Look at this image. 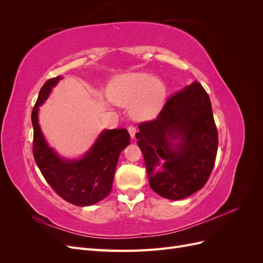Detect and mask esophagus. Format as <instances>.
<instances>
[{
    "mask_svg": "<svg viewBox=\"0 0 263 263\" xmlns=\"http://www.w3.org/2000/svg\"><path fill=\"white\" fill-rule=\"evenodd\" d=\"M128 133H129L132 138H135V135H136V133H137L136 127H135V126H129L128 127Z\"/></svg>",
    "mask_w": 263,
    "mask_h": 263,
    "instance_id": "34e87169",
    "label": "esophagus"
}]
</instances>
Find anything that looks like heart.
<instances>
[{"label": "heart", "mask_w": 263, "mask_h": 263, "mask_svg": "<svg viewBox=\"0 0 263 263\" xmlns=\"http://www.w3.org/2000/svg\"><path fill=\"white\" fill-rule=\"evenodd\" d=\"M161 79L146 72H129L115 77L107 86V97L117 105H128L130 115L144 121L155 117L165 100Z\"/></svg>", "instance_id": "1"}]
</instances>
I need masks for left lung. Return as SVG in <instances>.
<instances>
[{
	"label": "left lung",
	"instance_id": "left-lung-1",
	"mask_svg": "<svg viewBox=\"0 0 263 263\" xmlns=\"http://www.w3.org/2000/svg\"><path fill=\"white\" fill-rule=\"evenodd\" d=\"M138 127L137 145L156 193L182 200L205 185L216 160L218 135L210 97L200 83L174 93L155 119Z\"/></svg>",
	"mask_w": 263,
	"mask_h": 263
}]
</instances>
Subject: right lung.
Here are the masks:
<instances>
[{"label":"right lung","instance_id":"obj_1","mask_svg":"<svg viewBox=\"0 0 263 263\" xmlns=\"http://www.w3.org/2000/svg\"><path fill=\"white\" fill-rule=\"evenodd\" d=\"M60 79V76L51 78L43 85L31 112L33 154L39 170L55 193L73 205L89 206L102 201L112 191L119 154L129 145L130 136L125 128L103 130L81 159L67 160L59 157L47 144L39 127L38 106Z\"/></svg>","mask_w":263,"mask_h":263}]
</instances>
